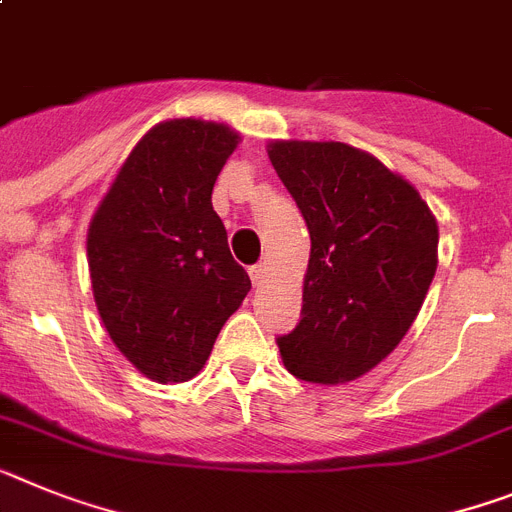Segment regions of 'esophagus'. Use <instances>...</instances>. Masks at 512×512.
Instances as JSON below:
<instances>
[{"mask_svg":"<svg viewBox=\"0 0 512 512\" xmlns=\"http://www.w3.org/2000/svg\"><path fill=\"white\" fill-rule=\"evenodd\" d=\"M251 282H253V287H261L266 282V274H269V269H266V264H256V266H251Z\"/></svg>","mask_w":512,"mask_h":512,"instance_id":"1","label":"esophagus"}]
</instances>
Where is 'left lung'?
Masks as SVG:
<instances>
[{"instance_id": "obj_1", "label": "left lung", "mask_w": 512, "mask_h": 512, "mask_svg": "<svg viewBox=\"0 0 512 512\" xmlns=\"http://www.w3.org/2000/svg\"><path fill=\"white\" fill-rule=\"evenodd\" d=\"M310 233L300 323L277 336L295 378L355 381L391 355L438 269V222L414 186L342 142H272Z\"/></svg>"}]
</instances>
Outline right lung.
<instances>
[{
  "mask_svg": "<svg viewBox=\"0 0 512 512\" xmlns=\"http://www.w3.org/2000/svg\"><path fill=\"white\" fill-rule=\"evenodd\" d=\"M238 139L212 121L157 124L90 222L87 261L103 326L157 383L194 378L251 290L212 209L214 181Z\"/></svg>",
  "mask_w": 512,
  "mask_h": 512,
  "instance_id": "1",
  "label": "right lung"
}]
</instances>
